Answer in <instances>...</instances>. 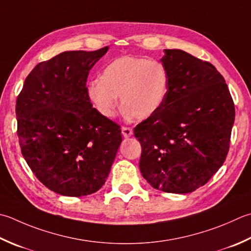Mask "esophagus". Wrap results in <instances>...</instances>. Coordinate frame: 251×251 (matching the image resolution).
<instances>
[{
	"label": "esophagus",
	"mask_w": 251,
	"mask_h": 251,
	"mask_svg": "<svg viewBox=\"0 0 251 251\" xmlns=\"http://www.w3.org/2000/svg\"><path fill=\"white\" fill-rule=\"evenodd\" d=\"M132 134H134V131H132L131 127H126V126H123L122 127V135L124 137H130Z\"/></svg>",
	"instance_id": "obj_1"
}]
</instances>
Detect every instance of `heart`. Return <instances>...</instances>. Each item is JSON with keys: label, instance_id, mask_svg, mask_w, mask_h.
I'll return each mask as SVG.
<instances>
[{"label": "heart", "instance_id": "obj_1", "mask_svg": "<svg viewBox=\"0 0 251 251\" xmlns=\"http://www.w3.org/2000/svg\"><path fill=\"white\" fill-rule=\"evenodd\" d=\"M169 75L160 62L122 56L111 62L102 78L93 79L88 95L101 114H115L121 97L122 110L137 121L149 119L159 111L168 95Z\"/></svg>", "mask_w": 251, "mask_h": 251}]
</instances>
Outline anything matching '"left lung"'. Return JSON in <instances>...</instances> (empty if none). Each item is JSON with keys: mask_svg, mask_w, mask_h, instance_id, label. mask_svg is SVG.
Instances as JSON below:
<instances>
[{"mask_svg": "<svg viewBox=\"0 0 251 251\" xmlns=\"http://www.w3.org/2000/svg\"><path fill=\"white\" fill-rule=\"evenodd\" d=\"M169 89L159 111L134 128L139 168L150 186L187 194L207 184L226 159L235 106L212 64L183 50H165Z\"/></svg>", "mask_w": 251, "mask_h": 251, "instance_id": "left-lung-1", "label": "left lung"}]
</instances>
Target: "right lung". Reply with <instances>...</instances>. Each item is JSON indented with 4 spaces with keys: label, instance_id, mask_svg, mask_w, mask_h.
Here are the masks:
<instances>
[{
    "label": "right lung",
    "instance_id": "obj_1",
    "mask_svg": "<svg viewBox=\"0 0 251 251\" xmlns=\"http://www.w3.org/2000/svg\"><path fill=\"white\" fill-rule=\"evenodd\" d=\"M107 49L66 51L39 63L17 97L22 154L56 194L81 197L99 190L122 142L121 126L92 107L86 87Z\"/></svg>",
    "mask_w": 251,
    "mask_h": 251
}]
</instances>
